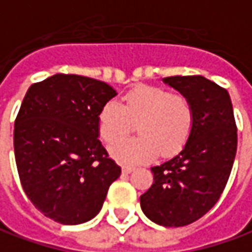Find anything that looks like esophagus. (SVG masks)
Here are the masks:
<instances>
[{
    "label": "esophagus",
    "instance_id": "1",
    "mask_svg": "<svg viewBox=\"0 0 252 252\" xmlns=\"http://www.w3.org/2000/svg\"><path fill=\"white\" fill-rule=\"evenodd\" d=\"M134 169H135V166H132V165H123V172L124 173H131Z\"/></svg>",
    "mask_w": 252,
    "mask_h": 252
}]
</instances>
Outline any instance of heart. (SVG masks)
Wrapping results in <instances>:
<instances>
[{
  "label": "heart",
  "instance_id": "obj_1",
  "mask_svg": "<svg viewBox=\"0 0 252 252\" xmlns=\"http://www.w3.org/2000/svg\"><path fill=\"white\" fill-rule=\"evenodd\" d=\"M137 125L141 137L121 140ZM194 126V108L181 93L142 86L124 97L123 103L108 101L98 113V132L111 148V155L124 162H138L175 155L186 145Z\"/></svg>",
  "mask_w": 252,
  "mask_h": 252
}]
</instances>
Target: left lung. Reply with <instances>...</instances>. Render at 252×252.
<instances>
[{
  "label": "left lung",
  "mask_w": 252,
  "mask_h": 252,
  "mask_svg": "<svg viewBox=\"0 0 252 252\" xmlns=\"http://www.w3.org/2000/svg\"><path fill=\"white\" fill-rule=\"evenodd\" d=\"M163 82L185 94L194 126L181 152L151 168L154 183L141 209L154 223L182 227L207 213L224 190L237 152V126L227 90L203 76H172Z\"/></svg>",
  "instance_id": "obj_1"
}]
</instances>
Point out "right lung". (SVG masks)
<instances>
[{"mask_svg": "<svg viewBox=\"0 0 252 252\" xmlns=\"http://www.w3.org/2000/svg\"><path fill=\"white\" fill-rule=\"evenodd\" d=\"M117 92L107 83L55 74L29 87L14 128L19 181L28 199L61 224H82L103 207L121 175L98 139V113Z\"/></svg>", "mask_w": 252, "mask_h": 252, "instance_id": "1", "label": "right lung"}]
</instances>
